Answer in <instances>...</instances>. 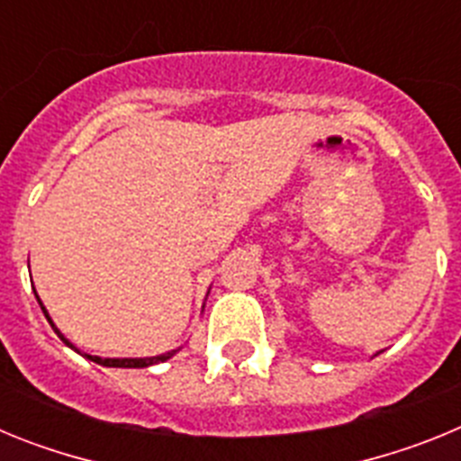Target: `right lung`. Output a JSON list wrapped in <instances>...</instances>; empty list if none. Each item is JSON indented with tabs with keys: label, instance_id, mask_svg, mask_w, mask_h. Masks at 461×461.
Instances as JSON below:
<instances>
[{
	"label": "right lung",
	"instance_id": "obj_1",
	"mask_svg": "<svg viewBox=\"0 0 461 461\" xmlns=\"http://www.w3.org/2000/svg\"><path fill=\"white\" fill-rule=\"evenodd\" d=\"M36 300H39V295H36ZM41 309H43V304H41ZM43 313H46V319L50 321V316H48L46 309H43ZM50 325H52V330H55V332H57V337H59V339H62L64 344L71 346L73 351H78V348H76V346H73L71 341H68L67 337H64L62 332H59V330L55 328V323H52V321H50ZM170 356H173V353H164V356H157V357H124V360H117V357H99V356H85V357H89V360L96 362V365H104V367H131V369H138V367H149V365H157V362L168 360Z\"/></svg>",
	"mask_w": 461,
	"mask_h": 461
}]
</instances>
